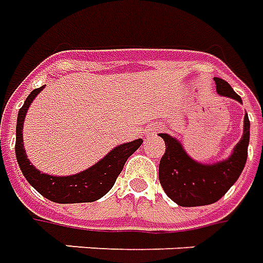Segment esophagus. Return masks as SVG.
I'll return each mask as SVG.
<instances>
[{
    "instance_id": "esophagus-1",
    "label": "esophagus",
    "mask_w": 263,
    "mask_h": 263,
    "mask_svg": "<svg viewBox=\"0 0 263 263\" xmlns=\"http://www.w3.org/2000/svg\"><path fill=\"white\" fill-rule=\"evenodd\" d=\"M156 130H158V127H154V128H153V130H148L147 133H148V135H153V133L156 132Z\"/></svg>"
}]
</instances>
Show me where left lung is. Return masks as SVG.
I'll list each match as a JSON object with an SVG mask.
<instances>
[{"label": "left lung", "mask_w": 263, "mask_h": 263, "mask_svg": "<svg viewBox=\"0 0 263 263\" xmlns=\"http://www.w3.org/2000/svg\"><path fill=\"white\" fill-rule=\"evenodd\" d=\"M217 92L242 103L228 82L215 78ZM165 153L160 160L158 178L168 198L181 206H200L217 202L241 176L248 157L249 119L243 117V135L230 157L215 164H202L188 156L180 141L161 133Z\"/></svg>", "instance_id": "1"}]
</instances>
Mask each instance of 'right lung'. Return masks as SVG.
Instances as JSON below:
<instances>
[{
    "instance_id": "right-lung-1",
    "label": "right lung",
    "mask_w": 263,
    "mask_h": 263,
    "mask_svg": "<svg viewBox=\"0 0 263 263\" xmlns=\"http://www.w3.org/2000/svg\"><path fill=\"white\" fill-rule=\"evenodd\" d=\"M44 86L33 89L31 95L25 99V103L20 109L16 119V141L15 154L22 174L28 182L39 194L58 204H75V202H93L106 195L115 185L117 176L122 173L127 158L141 146L143 140L137 139L130 143H124L115 147L107 156L92 165L90 168L73 174V176L57 177L44 174L36 170L27 158L24 144H22V127L29 106L36 98Z\"/></svg>"
}]
</instances>
